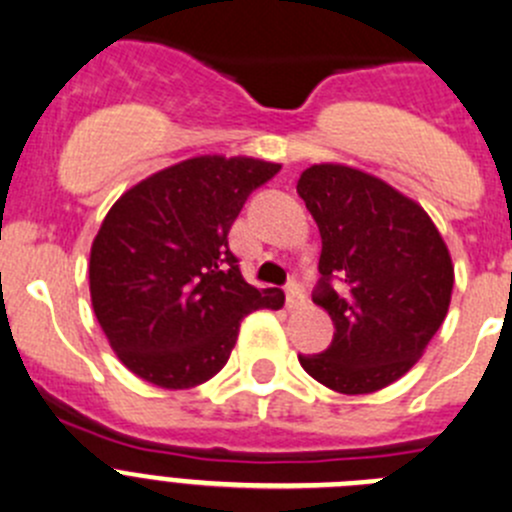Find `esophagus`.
Masks as SVG:
<instances>
[{
	"label": "esophagus",
	"instance_id": "1",
	"mask_svg": "<svg viewBox=\"0 0 512 512\" xmlns=\"http://www.w3.org/2000/svg\"><path fill=\"white\" fill-rule=\"evenodd\" d=\"M285 297H287V307H290V310H297V307L305 305V292H302L300 282H295V280L287 282Z\"/></svg>",
	"mask_w": 512,
	"mask_h": 512
}]
</instances>
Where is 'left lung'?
Instances as JSON below:
<instances>
[{
    "instance_id": "1",
    "label": "left lung",
    "mask_w": 512,
    "mask_h": 512,
    "mask_svg": "<svg viewBox=\"0 0 512 512\" xmlns=\"http://www.w3.org/2000/svg\"><path fill=\"white\" fill-rule=\"evenodd\" d=\"M297 195L322 237L312 300L335 325L330 347L300 355V365L337 393L388 388L423 357L448 315V247L418 202L367 172L312 165Z\"/></svg>"
}]
</instances>
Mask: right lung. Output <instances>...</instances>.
I'll use <instances>...</instances> for the list:
<instances>
[{
  "mask_svg": "<svg viewBox=\"0 0 512 512\" xmlns=\"http://www.w3.org/2000/svg\"><path fill=\"white\" fill-rule=\"evenodd\" d=\"M275 162L205 155L124 192L89 255L92 307L127 370L157 388L202 385L225 367L242 317L285 295L247 285L227 232Z\"/></svg>",
  "mask_w": 512,
  "mask_h": 512,
  "instance_id": "1",
  "label": "right lung"
}]
</instances>
